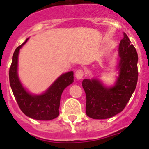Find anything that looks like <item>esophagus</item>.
Masks as SVG:
<instances>
[{
  "instance_id": "34e87169",
  "label": "esophagus",
  "mask_w": 149,
  "mask_h": 149,
  "mask_svg": "<svg viewBox=\"0 0 149 149\" xmlns=\"http://www.w3.org/2000/svg\"><path fill=\"white\" fill-rule=\"evenodd\" d=\"M84 71L83 70H78L76 71V73H75V76H76V78L77 79H81L84 78Z\"/></svg>"
}]
</instances>
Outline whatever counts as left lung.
Listing matches in <instances>:
<instances>
[{"label": "left lung", "mask_w": 149, "mask_h": 149, "mask_svg": "<svg viewBox=\"0 0 149 149\" xmlns=\"http://www.w3.org/2000/svg\"><path fill=\"white\" fill-rule=\"evenodd\" d=\"M119 70L115 85L104 86L97 79L83 80L86 97V115L93 119H107L124 110L136 88L138 82V53L125 33L118 49Z\"/></svg>", "instance_id": "1"}]
</instances>
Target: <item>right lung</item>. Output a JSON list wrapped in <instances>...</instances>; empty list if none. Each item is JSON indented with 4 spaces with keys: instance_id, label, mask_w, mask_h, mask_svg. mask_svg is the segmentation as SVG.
I'll use <instances>...</instances> for the list:
<instances>
[{
    "instance_id": "1",
    "label": "right lung",
    "mask_w": 149,
    "mask_h": 149,
    "mask_svg": "<svg viewBox=\"0 0 149 149\" xmlns=\"http://www.w3.org/2000/svg\"><path fill=\"white\" fill-rule=\"evenodd\" d=\"M28 39L19 45L13 54L12 63L9 70L10 87L21 111L25 115L36 120H52L59 114L58 109L63 91L66 86L73 83V72L70 71L61 75L49 88L41 95L29 93L21 84L17 72L19 50Z\"/></svg>"
}]
</instances>
